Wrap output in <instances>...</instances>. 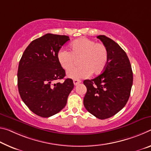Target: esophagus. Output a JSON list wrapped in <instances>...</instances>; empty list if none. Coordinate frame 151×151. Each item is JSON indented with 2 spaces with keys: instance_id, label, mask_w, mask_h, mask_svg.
Returning <instances> with one entry per match:
<instances>
[{
  "instance_id": "esophagus-1",
  "label": "esophagus",
  "mask_w": 151,
  "mask_h": 151,
  "mask_svg": "<svg viewBox=\"0 0 151 151\" xmlns=\"http://www.w3.org/2000/svg\"><path fill=\"white\" fill-rule=\"evenodd\" d=\"M81 82V81L80 80H78V79H75L73 81V83H74V85H78Z\"/></svg>"
}]
</instances>
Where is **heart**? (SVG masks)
<instances>
[{
	"label": "heart",
	"instance_id": "obj_1",
	"mask_svg": "<svg viewBox=\"0 0 151 151\" xmlns=\"http://www.w3.org/2000/svg\"><path fill=\"white\" fill-rule=\"evenodd\" d=\"M108 50L101 43H96L92 40L81 37L70 44L69 51L60 50L58 60L60 66L68 70L79 59L81 66L72 68L67 73L68 77L73 79L88 78L92 75H99L105 70L108 63Z\"/></svg>",
	"mask_w": 151,
	"mask_h": 151
}]
</instances>
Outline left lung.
Segmentation results:
<instances>
[{
  "instance_id": "obj_1",
  "label": "left lung",
  "mask_w": 151,
  "mask_h": 151,
  "mask_svg": "<svg viewBox=\"0 0 151 151\" xmlns=\"http://www.w3.org/2000/svg\"><path fill=\"white\" fill-rule=\"evenodd\" d=\"M97 37L108 50V63L101 75L83 81L87 87L83 104L89 113L105 119L126 106L132 86L133 73L127 54L116 42L105 35Z\"/></svg>"
}]
</instances>
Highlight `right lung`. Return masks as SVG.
Instances as JSON below:
<instances>
[{"label": "right lung", "mask_w": 151, "mask_h": 151, "mask_svg": "<svg viewBox=\"0 0 151 151\" xmlns=\"http://www.w3.org/2000/svg\"><path fill=\"white\" fill-rule=\"evenodd\" d=\"M70 40L67 35L47 33L30 43L19 61L17 85L23 101L31 111L48 118L63 109L74 88L73 81L66 78L58 53Z\"/></svg>", "instance_id": "add662e5"}]
</instances>
